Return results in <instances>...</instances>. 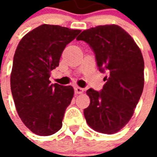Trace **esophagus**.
<instances>
[{"label":"esophagus","instance_id":"1","mask_svg":"<svg viewBox=\"0 0 157 157\" xmlns=\"http://www.w3.org/2000/svg\"><path fill=\"white\" fill-rule=\"evenodd\" d=\"M75 92L76 94H82L84 92V89L81 87H75Z\"/></svg>","mask_w":157,"mask_h":157}]
</instances>
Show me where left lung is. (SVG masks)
Wrapping results in <instances>:
<instances>
[{
    "label": "left lung",
    "instance_id": "left-lung-1",
    "mask_svg": "<svg viewBox=\"0 0 157 157\" xmlns=\"http://www.w3.org/2000/svg\"><path fill=\"white\" fill-rule=\"evenodd\" d=\"M76 39L90 45L99 71L108 73L102 91H86L90 98L84 109L86 123L99 133H117L130 120L143 92L141 51L131 36L115 24L84 30Z\"/></svg>",
    "mask_w": 157,
    "mask_h": 157
}]
</instances>
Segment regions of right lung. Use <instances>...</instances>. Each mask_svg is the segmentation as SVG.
I'll use <instances>...</instances> for the list:
<instances>
[{
  "instance_id": "add662e5",
  "label": "right lung",
  "mask_w": 157,
  "mask_h": 157,
  "mask_svg": "<svg viewBox=\"0 0 157 157\" xmlns=\"http://www.w3.org/2000/svg\"><path fill=\"white\" fill-rule=\"evenodd\" d=\"M80 33L43 24L28 33L17 47L11 73L12 94L22 123L36 135H51L62 127L74 89L50 84V72L59 66L65 46Z\"/></svg>"
}]
</instances>
